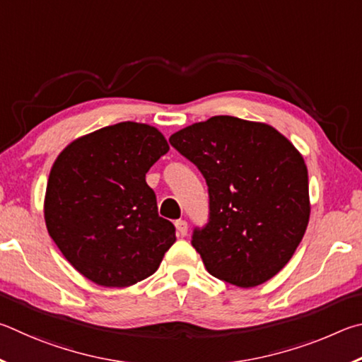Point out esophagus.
<instances>
[{"mask_svg":"<svg viewBox=\"0 0 362 362\" xmlns=\"http://www.w3.org/2000/svg\"><path fill=\"white\" fill-rule=\"evenodd\" d=\"M175 226H176V230H177V233H180V235H186V233H187V229H189V226H187L186 221L177 219Z\"/></svg>","mask_w":362,"mask_h":362,"instance_id":"esophagus-1","label":"esophagus"}]
</instances>
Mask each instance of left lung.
Returning <instances> with one entry per match:
<instances>
[{
    "label": "left lung",
    "mask_w": 362,
    "mask_h": 362,
    "mask_svg": "<svg viewBox=\"0 0 362 362\" xmlns=\"http://www.w3.org/2000/svg\"><path fill=\"white\" fill-rule=\"evenodd\" d=\"M168 149L156 127L120 122L76 138L55 158L44 219L62 255L87 280L133 286L156 274L176 242L175 226L161 218L146 182Z\"/></svg>",
    "instance_id": "left-lung-1"
}]
</instances>
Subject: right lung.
I'll return each mask as SVG.
<instances>
[{
  "label": "right lung",
  "instance_id": "right-lung-1",
  "mask_svg": "<svg viewBox=\"0 0 362 362\" xmlns=\"http://www.w3.org/2000/svg\"><path fill=\"white\" fill-rule=\"evenodd\" d=\"M205 176L210 221L192 246L213 276L238 288L269 281L293 257L310 219L308 171L274 127L216 116L170 136Z\"/></svg>",
  "mask_w": 362,
  "mask_h": 362
}]
</instances>
